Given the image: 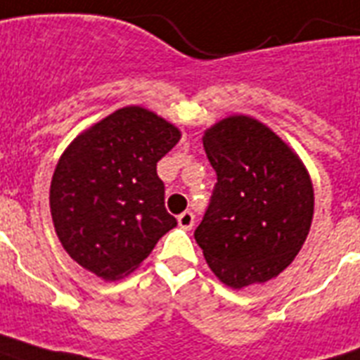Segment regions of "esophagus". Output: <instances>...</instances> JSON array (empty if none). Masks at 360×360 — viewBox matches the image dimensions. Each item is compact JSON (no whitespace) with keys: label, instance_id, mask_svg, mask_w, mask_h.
I'll list each match as a JSON object with an SVG mask.
<instances>
[{"label":"esophagus","instance_id":"esophagus-1","mask_svg":"<svg viewBox=\"0 0 360 360\" xmlns=\"http://www.w3.org/2000/svg\"><path fill=\"white\" fill-rule=\"evenodd\" d=\"M177 222H179V226L183 230H191L192 226H194V214H192L191 211H185V213H181L179 217H177Z\"/></svg>","mask_w":360,"mask_h":360}]
</instances>
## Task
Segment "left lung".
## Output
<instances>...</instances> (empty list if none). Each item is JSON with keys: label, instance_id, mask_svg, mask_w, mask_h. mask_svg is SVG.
Returning <instances> with one entry per match:
<instances>
[{"label": "left lung", "instance_id": "8db88e82", "mask_svg": "<svg viewBox=\"0 0 360 360\" xmlns=\"http://www.w3.org/2000/svg\"><path fill=\"white\" fill-rule=\"evenodd\" d=\"M203 149L217 183L194 237L209 267L236 290L278 276L312 224L307 169L273 130L246 115L211 127Z\"/></svg>", "mask_w": 360, "mask_h": 360}]
</instances>
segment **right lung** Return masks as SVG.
<instances>
[{"label":"right lung","mask_w":360,"mask_h":360,"mask_svg":"<svg viewBox=\"0 0 360 360\" xmlns=\"http://www.w3.org/2000/svg\"><path fill=\"white\" fill-rule=\"evenodd\" d=\"M174 124L127 106L80 134L59 158L50 211L61 245L104 280L132 273L177 226L157 162L179 141Z\"/></svg>","instance_id":"add662e5"}]
</instances>
